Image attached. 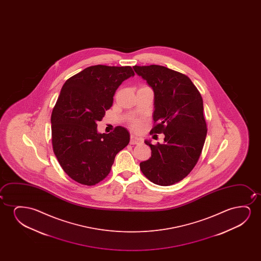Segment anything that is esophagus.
<instances>
[{"label": "esophagus", "mask_w": 261, "mask_h": 261, "mask_svg": "<svg viewBox=\"0 0 261 261\" xmlns=\"http://www.w3.org/2000/svg\"><path fill=\"white\" fill-rule=\"evenodd\" d=\"M141 142H142V140L138 138L135 135H131V136H130V143L131 144H137V143H140Z\"/></svg>", "instance_id": "1"}]
</instances>
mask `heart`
Returning <instances> with one entry per match:
<instances>
[{
    "mask_svg": "<svg viewBox=\"0 0 261 261\" xmlns=\"http://www.w3.org/2000/svg\"><path fill=\"white\" fill-rule=\"evenodd\" d=\"M143 87H146V86H143ZM130 125H131L133 128L139 129L142 124H141V121L138 120V119H132V120L130 121Z\"/></svg>",
    "mask_w": 261,
    "mask_h": 261,
    "instance_id": "b5f03b06",
    "label": "heart"
}]
</instances>
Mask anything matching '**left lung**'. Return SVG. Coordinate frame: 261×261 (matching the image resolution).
Segmentation results:
<instances>
[{"label":"left lung","mask_w":261,"mask_h":261,"mask_svg":"<svg viewBox=\"0 0 261 261\" xmlns=\"http://www.w3.org/2000/svg\"><path fill=\"white\" fill-rule=\"evenodd\" d=\"M134 69L153 90L156 124L150 134L165 136L162 144L145 141L151 157L141 162L140 168L155 185L171 186L188 175L201 154L207 130L203 100L182 73L159 65L134 66Z\"/></svg>","instance_id":"left-lung-1"}]
</instances>
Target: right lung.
<instances>
[{
	"label": "right lung",
	"mask_w": 261,
	"mask_h": 261,
	"mask_svg": "<svg viewBox=\"0 0 261 261\" xmlns=\"http://www.w3.org/2000/svg\"><path fill=\"white\" fill-rule=\"evenodd\" d=\"M135 72L129 66L96 65L68 79L50 117L55 156L65 173L75 182L94 186L111 172L116 155L130 141L125 127L110 134L97 131L113 103L116 90Z\"/></svg>",
	"instance_id": "right-lung-1"
}]
</instances>
